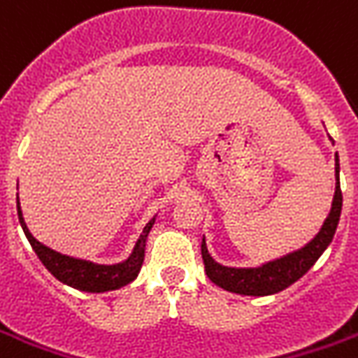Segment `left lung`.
Wrapping results in <instances>:
<instances>
[{"label": "left lung", "instance_id": "1", "mask_svg": "<svg viewBox=\"0 0 358 358\" xmlns=\"http://www.w3.org/2000/svg\"><path fill=\"white\" fill-rule=\"evenodd\" d=\"M335 196H333L331 211L327 220L323 221V227L306 247L294 250L290 255L266 262L259 268H231L221 266L208 252L206 239L201 241V259L206 266V274L210 276L213 284L221 286L223 290L243 294V296H271L276 292L292 286L296 280H300L306 272L313 266V262L322 257V252L331 243L337 223L341 217V186H339V159L335 157Z\"/></svg>", "mask_w": 358, "mask_h": 358}]
</instances>
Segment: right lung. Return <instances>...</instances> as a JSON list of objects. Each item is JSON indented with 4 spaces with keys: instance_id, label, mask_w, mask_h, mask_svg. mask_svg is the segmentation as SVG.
Returning <instances> with one entry per match:
<instances>
[{
    "instance_id": "1",
    "label": "right lung",
    "mask_w": 358,
    "mask_h": 358,
    "mask_svg": "<svg viewBox=\"0 0 358 358\" xmlns=\"http://www.w3.org/2000/svg\"><path fill=\"white\" fill-rule=\"evenodd\" d=\"M17 213H19V221H21V227L25 231L27 239L31 243V247L35 249L36 257L48 268V272L52 276H57L60 282H64V284L76 288V290L84 292L117 290L121 286H127L129 282L135 280L138 271H141V266H143V261H145V245H147L148 231H150L152 223H155V220L148 221L147 227L143 229V235L138 237L137 245H135V249H133V252H131V257H129L127 261L106 266V264H94V262L72 259V257L60 255L57 250L41 245L31 235V231L27 229L23 215H21L19 201H17Z\"/></svg>"
}]
</instances>
